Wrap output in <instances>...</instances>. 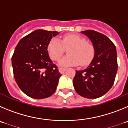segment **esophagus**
I'll use <instances>...</instances> for the list:
<instances>
[{
	"label": "esophagus",
	"mask_w": 128,
	"mask_h": 128,
	"mask_svg": "<svg viewBox=\"0 0 128 128\" xmlns=\"http://www.w3.org/2000/svg\"><path fill=\"white\" fill-rule=\"evenodd\" d=\"M65 71H66L65 68H58V71H59L60 73H63Z\"/></svg>",
	"instance_id": "34e87169"
}]
</instances>
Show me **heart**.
I'll list each match as a JSON object with an SVG mask.
<instances>
[{
	"label": "heart",
	"mask_w": 128,
	"mask_h": 128,
	"mask_svg": "<svg viewBox=\"0 0 128 128\" xmlns=\"http://www.w3.org/2000/svg\"><path fill=\"white\" fill-rule=\"evenodd\" d=\"M70 47L68 50V56L58 61L63 67L73 66L80 64L86 66L91 62L95 54L94 46L87 42V40L76 34H67L60 41L54 38L48 44V51L54 60H57L64 54L65 48Z\"/></svg>",
	"instance_id": "1"
}]
</instances>
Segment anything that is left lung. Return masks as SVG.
<instances>
[{
	"instance_id": "8db88e82",
	"label": "left lung",
	"mask_w": 128,
	"mask_h": 128,
	"mask_svg": "<svg viewBox=\"0 0 128 128\" xmlns=\"http://www.w3.org/2000/svg\"><path fill=\"white\" fill-rule=\"evenodd\" d=\"M91 41L95 54L87 68L76 71L73 86L79 95L95 99L105 94L114 83L117 71L116 46L104 34L92 30L82 31Z\"/></svg>"
}]
</instances>
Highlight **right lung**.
<instances>
[{
    "mask_svg": "<svg viewBox=\"0 0 128 128\" xmlns=\"http://www.w3.org/2000/svg\"><path fill=\"white\" fill-rule=\"evenodd\" d=\"M58 34L36 30L16 46L11 58L14 77L20 88L32 98L44 99L56 92L62 74L49 57L48 46Z\"/></svg>",
    "mask_w": 128,
    "mask_h": 128,
    "instance_id": "add662e5",
    "label": "right lung"
}]
</instances>
